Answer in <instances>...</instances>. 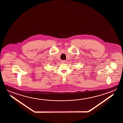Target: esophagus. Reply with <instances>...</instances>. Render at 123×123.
I'll list each match as a JSON object with an SVG mask.
<instances>
[{"label": "esophagus", "instance_id": "1", "mask_svg": "<svg viewBox=\"0 0 123 123\" xmlns=\"http://www.w3.org/2000/svg\"><path fill=\"white\" fill-rule=\"evenodd\" d=\"M62 63H65L66 62V61L65 60H62Z\"/></svg>", "mask_w": 123, "mask_h": 123}]
</instances>
